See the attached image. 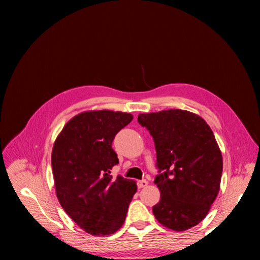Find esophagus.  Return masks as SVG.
<instances>
[{
    "label": "esophagus",
    "mask_w": 260,
    "mask_h": 260,
    "mask_svg": "<svg viewBox=\"0 0 260 260\" xmlns=\"http://www.w3.org/2000/svg\"><path fill=\"white\" fill-rule=\"evenodd\" d=\"M148 184V182L146 180H140L137 182V186H139V189H142V187H145Z\"/></svg>",
    "instance_id": "obj_1"
}]
</instances>
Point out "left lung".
Here are the masks:
<instances>
[{
  "label": "left lung",
  "mask_w": 260,
  "mask_h": 260,
  "mask_svg": "<svg viewBox=\"0 0 260 260\" xmlns=\"http://www.w3.org/2000/svg\"><path fill=\"white\" fill-rule=\"evenodd\" d=\"M156 150L161 192L153 213L164 227L184 231L206 218L220 189L222 156L211 128L200 116L182 109L140 114Z\"/></svg>",
  "instance_id": "8db88e82"
}]
</instances>
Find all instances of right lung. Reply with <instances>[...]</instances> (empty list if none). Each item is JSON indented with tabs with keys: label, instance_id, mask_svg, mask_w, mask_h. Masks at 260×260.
Returning <instances> with one entry per match:
<instances>
[{
	"label": "right lung",
	"instance_id": "1",
	"mask_svg": "<svg viewBox=\"0 0 260 260\" xmlns=\"http://www.w3.org/2000/svg\"><path fill=\"white\" fill-rule=\"evenodd\" d=\"M133 116L112 110L85 112L64 125L52 148L57 198L69 217L95 236L116 233L137 190L135 181L110 170L118 164L112 143Z\"/></svg>",
	"mask_w": 260,
	"mask_h": 260
}]
</instances>
